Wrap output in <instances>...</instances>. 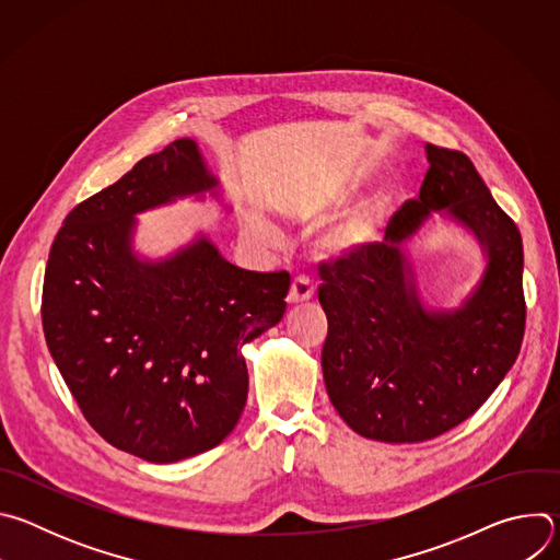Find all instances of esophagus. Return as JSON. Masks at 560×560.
<instances>
[{"label": "esophagus", "instance_id": "obj_1", "mask_svg": "<svg viewBox=\"0 0 560 560\" xmlns=\"http://www.w3.org/2000/svg\"><path fill=\"white\" fill-rule=\"evenodd\" d=\"M314 296V285L305 279V277H296L292 283H290V290H288V296L285 301L290 305H299V303H305Z\"/></svg>", "mask_w": 560, "mask_h": 560}]
</instances>
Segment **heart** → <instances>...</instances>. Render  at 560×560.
Here are the masks:
<instances>
[{"label":"heart","mask_w":560,"mask_h":560,"mask_svg":"<svg viewBox=\"0 0 560 560\" xmlns=\"http://www.w3.org/2000/svg\"><path fill=\"white\" fill-rule=\"evenodd\" d=\"M381 223V206H361L346 214L343 219L330 223L322 234L316 236V253L326 259H343L361 248H365ZM261 234H270L266 223L259 225Z\"/></svg>","instance_id":"b5f03b06"}]
</instances>
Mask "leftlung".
<instances>
[{
  "mask_svg": "<svg viewBox=\"0 0 560 560\" xmlns=\"http://www.w3.org/2000/svg\"><path fill=\"white\" fill-rule=\"evenodd\" d=\"M425 154L421 192L389 219L385 242L318 266L328 396L357 434L383 443H421L469 419L514 365L525 332L516 223L463 152L428 143ZM432 211L471 231L489 259L452 311L420 301L405 250Z\"/></svg>",
  "mask_w": 560,
  "mask_h": 560,
  "instance_id": "8db88e82",
  "label": "left lung"
}]
</instances>
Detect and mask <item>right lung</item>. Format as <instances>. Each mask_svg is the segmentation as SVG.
Returning a JSON list of instances; mask_svg holds the SVG:
<instances>
[{
	"instance_id": "obj_1",
	"label": "right lung",
	"mask_w": 560,
	"mask_h": 560,
	"mask_svg": "<svg viewBox=\"0 0 560 560\" xmlns=\"http://www.w3.org/2000/svg\"><path fill=\"white\" fill-rule=\"evenodd\" d=\"M206 195L221 201L219 179L197 141L177 139L74 206L46 264L52 361L95 432L150 463L234 430L248 398L242 350L285 312L290 275L236 268L208 234L162 259L135 253L137 214Z\"/></svg>"
}]
</instances>
